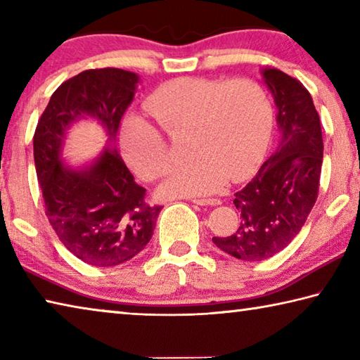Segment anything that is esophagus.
Here are the masks:
<instances>
[{"label":"esophagus","mask_w":360,"mask_h":360,"mask_svg":"<svg viewBox=\"0 0 360 360\" xmlns=\"http://www.w3.org/2000/svg\"><path fill=\"white\" fill-rule=\"evenodd\" d=\"M191 202L195 203V205H200V206H216V205H221V200H217V198H192Z\"/></svg>","instance_id":"obj_1"}]
</instances>
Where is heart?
Returning a JSON list of instances; mask_svg holds the SVG:
<instances>
[{
	"instance_id": "1",
	"label": "heart",
	"mask_w": 360,
	"mask_h": 360,
	"mask_svg": "<svg viewBox=\"0 0 360 360\" xmlns=\"http://www.w3.org/2000/svg\"><path fill=\"white\" fill-rule=\"evenodd\" d=\"M146 111L168 136L191 135L188 157L193 162L158 187L163 198L206 197L221 191L227 178L241 181L259 165L270 139V101L251 79L225 84L174 79L149 96ZM120 148L127 165L143 181H155L172 165L165 138L141 117L124 122Z\"/></svg>"
}]
</instances>
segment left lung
<instances>
[{"instance_id": "obj_1", "label": "left lung", "mask_w": 360, "mask_h": 360, "mask_svg": "<svg viewBox=\"0 0 360 360\" xmlns=\"http://www.w3.org/2000/svg\"><path fill=\"white\" fill-rule=\"evenodd\" d=\"M276 106L279 141L259 173L235 193L241 224L212 243L235 259L273 257L295 238L318 198L324 143L318 111L303 84L276 68H262Z\"/></svg>"}]
</instances>
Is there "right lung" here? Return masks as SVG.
<instances>
[{
  "label": "right lung",
  "instance_id": "right-lung-1",
  "mask_svg": "<svg viewBox=\"0 0 360 360\" xmlns=\"http://www.w3.org/2000/svg\"><path fill=\"white\" fill-rule=\"evenodd\" d=\"M138 84L136 72L119 68L79 72L53 92L34 131L46 216L65 248L94 266L120 265L141 252L162 211L146 205V188L115 148L120 119ZM81 120L98 123L107 144L94 161L72 166L63 150L70 127Z\"/></svg>",
  "mask_w": 360,
  "mask_h": 360
}]
</instances>
